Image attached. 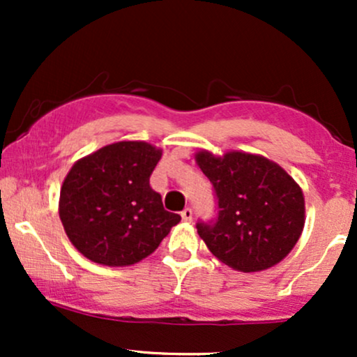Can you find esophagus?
Returning <instances> with one entry per match:
<instances>
[{"instance_id":"obj_1","label":"esophagus","mask_w":357,"mask_h":357,"mask_svg":"<svg viewBox=\"0 0 357 357\" xmlns=\"http://www.w3.org/2000/svg\"><path fill=\"white\" fill-rule=\"evenodd\" d=\"M181 218L184 221H191L192 220V210H191V208H184V210L181 211Z\"/></svg>"}]
</instances>
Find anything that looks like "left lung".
Instances as JSON below:
<instances>
[{
	"label": "left lung",
	"instance_id": "8db88e82",
	"mask_svg": "<svg viewBox=\"0 0 357 357\" xmlns=\"http://www.w3.org/2000/svg\"><path fill=\"white\" fill-rule=\"evenodd\" d=\"M196 162L216 198V218L196 223L213 255L240 272L273 267L289 255L305 221L298 184L275 162L255 154L233 151L215 158L199 151Z\"/></svg>",
	"mask_w": 357,
	"mask_h": 357
}]
</instances>
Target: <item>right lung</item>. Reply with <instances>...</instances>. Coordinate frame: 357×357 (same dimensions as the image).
Masks as SVG:
<instances>
[{"label": "right lung", "instance_id": "add662e5", "mask_svg": "<svg viewBox=\"0 0 357 357\" xmlns=\"http://www.w3.org/2000/svg\"><path fill=\"white\" fill-rule=\"evenodd\" d=\"M161 154L147 142L122 141L72 166L60 190V220L82 255L109 267L132 265L179 223L149 184Z\"/></svg>", "mask_w": 357, "mask_h": 357}]
</instances>
